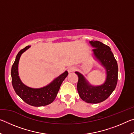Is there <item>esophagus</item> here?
Wrapping results in <instances>:
<instances>
[{
  "mask_svg": "<svg viewBox=\"0 0 134 134\" xmlns=\"http://www.w3.org/2000/svg\"><path fill=\"white\" fill-rule=\"evenodd\" d=\"M75 69H76L75 67L70 66V67H69V68H68V71H69V72H71L74 71V70H75Z\"/></svg>",
  "mask_w": 134,
  "mask_h": 134,
  "instance_id": "esophagus-1",
  "label": "esophagus"
}]
</instances>
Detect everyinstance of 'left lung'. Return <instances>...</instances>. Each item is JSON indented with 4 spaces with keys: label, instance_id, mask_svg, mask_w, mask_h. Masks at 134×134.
<instances>
[{
    "label": "left lung",
    "instance_id": "obj_1",
    "mask_svg": "<svg viewBox=\"0 0 134 134\" xmlns=\"http://www.w3.org/2000/svg\"><path fill=\"white\" fill-rule=\"evenodd\" d=\"M90 43L94 47L93 51L95 57L106 70V80L102 85L92 86L82 74L76 71L79 77L77 88L79 96L83 100L89 103H98L108 99L116 88L118 67L109 47L98 41H91Z\"/></svg>",
    "mask_w": 134,
    "mask_h": 134
}]
</instances>
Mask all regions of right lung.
Instances as JSON below:
<instances>
[{"instance_id": "right-lung-1", "label": "right lung", "mask_w": 134, "mask_h": 134, "mask_svg": "<svg viewBox=\"0 0 134 134\" xmlns=\"http://www.w3.org/2000/svg\"><path fill=\"white\" fill-rule=\"evenodd\" d=\"M29 47V45L25 47L16 57L11 69L13 87L16 93L28 105L37 107L48 105L55 100L61 85L69 73L67 71H65L49 85L40 89H33L24 85L18 76V63L21 54Z\"/></svg>"}]
</instances>
